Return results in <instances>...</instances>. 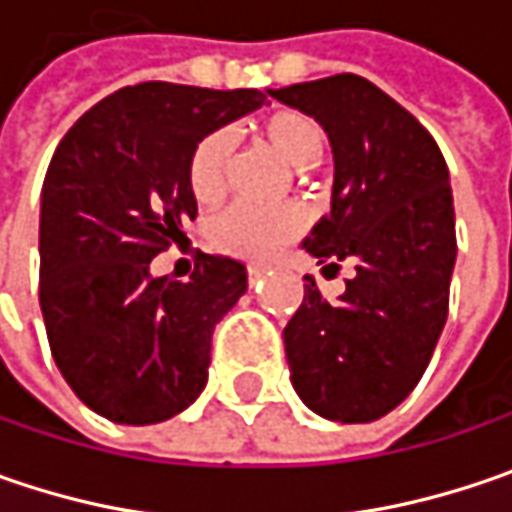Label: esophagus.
Listing matches in <instances>:
<instances>
[{
  "mask_svg": "<svg viewBox=\"0 0 512 512\" xmlns=\"http://www.w3.org/2000/svg\"><path fill=\"white\" fill-rule=\"evenodd\" d=\"M246 272H249V280L255 283V280H257V278H263V275H266L269 269H266V266H255V263H252V266H249Z\"/></svg>",
  "mask_w": 512,
  "mask_h": 512,
  "instance_id": "34e87169",
  "label": "esophagus"
}]
</instances>
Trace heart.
Here are the masks:
<instances>
[{"mask_svg":"<svg viewBox=\"0 0 512 512\" xmlns=\"http://www.w3.org/2000/svg\"><path fill=\"white\" fill-rule=\"evenodd\" d=\"M263 137L280 151L292 166L309 168L318 163L323 148L321 128L300 111H278L263 123ZM232 160V134L217 128L206 134L189 160V189L197 203H214L226 191V171ZM309 223V214L300 203H232L214 217L212 243L226 255L243 260H266L292 243Z\"/></svg>","mask_w":512,"mask_h":512,"instance_id":"obj_1","label":"heart"}]
</instances>
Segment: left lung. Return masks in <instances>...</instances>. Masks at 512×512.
Listing matches in <instances>:
<instances>
[{"mask_svg":"<svg viewBox=\"0 0 512 512\" xmlns=\"http://www.w3.org/2000/svg\"><path fill=\"white\" fill-rule=\"evenodd\" d=\"M323 125L332 212L303 240L318 263H355L338 300L306 275L283 329L292 387L312 412L367 424L395 410L433 358L456 266L450 171L430 131L355 74L269 91ZM323 266V269H329Z\"/></svg>","mask_w":512,"mask_h":512,"instance_id":"left-lung-1","label":"left lung"}]
</instances>
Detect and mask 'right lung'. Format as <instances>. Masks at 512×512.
Returning <instances> with one entry per match:
<instances>
[{
  "label": "right lung",
  "mask_w": 512,
  "mask_h": 512,
  "mask_svg": "<svg viewBox=\"0 0 512 512\" xmlns=\"http://www.w3.org/2000/svg\"><path fill=\"white\" fill-rule=\"evenodd\" d=\"M263 91L140 82L85 111L56 145L39 212V306L56 367L114 424H157L203 392L212 332L246 292V266L200 255L189 280L151 260L197 217L189 160Z\"/></svg>",
  "instance_id": "right-lung-1"
}]
</instances>
